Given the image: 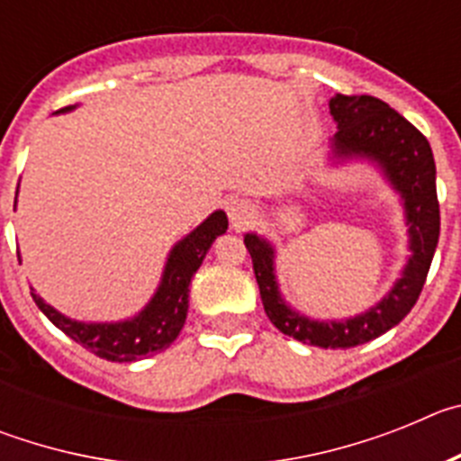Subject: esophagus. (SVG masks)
<instances>
[{
	"mask_svg": "<svg viewBox=\"0 0 461 461\" xmlns=\"http://www.w3.org/2000/svg\"><path fill=\"white\" fill-rule=\"evenodd\" d=\"M226 212L235 226H242V223H247L251 219V214H254V210H251L249 203L242 201V198H230V201L226 203Z\"/></svg>",
	"mask_w": 461,
	"mask_h": 461,
	"instance_id": "esophagus-1",
	"label": "esophagus"
}]
</instances>
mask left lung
I'll return each instance as SVG.
<instances>
[{"label": "left lung", "mask_w": 461, "mask_h": 461, "mask_svg": "<svg viewBox=\"0 0 461 461\" xmlns=\"http://www.w3.org/2000/svg\"><path fill=\"white\" fill-rule=\"evenodd\" d=\"M330 115L337 122V133L330 138V158L337 164L369 161L402 201L411 251L402 276L367 312L341 321L309 319L281 297L275 270L276 251L270 240L247 233L244 244L251 254L263 307L276 330L309 346L353 348L394 328L413 309L425 286L441 230L437 166L427 138L376 96L335 94L330 99Z\"/></svg>", "instance_id": "obj_1"}]
</instances>
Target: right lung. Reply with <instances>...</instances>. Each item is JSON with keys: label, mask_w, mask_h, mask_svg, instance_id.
<instances>
[{"label": "right lung", "mask_w": 461, "mask_h": 461, "mask_svg": "<svg viewBox=\"0 0 461 461\" xmlns=\"http://www.w3.org/2000/svg\"><path fill=\"white\" fill-rule=\"evenodd\" d=\"M76 105H68L59 113H68ZM226 212L217 210L212 212L201 226H195L186 238L175 244L166 260L157 291L149 297V303L131 319L113 321V323H85V321L68 319L62 312H57L39 293H34V288H32V297H34L36 307L46 313L55 328L89 348L94 356L110 362H131L138 357L152 356V353L168 348L177 339L180 330L185 328L186 312H189L191 276L198 272L212 242L226 233Z\"/></svg>", "instance_id": "right-lung-1"}]
</instances>
